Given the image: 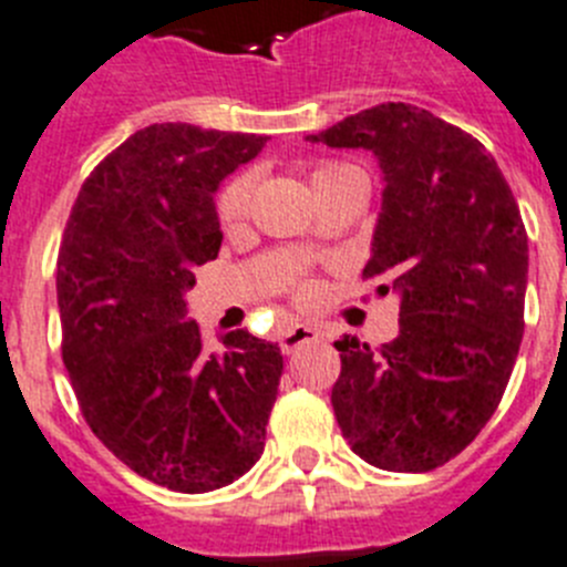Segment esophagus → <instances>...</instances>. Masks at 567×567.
<instances>
[{
  "instance_id": "1",
  "label": "esophagus",
  "mask_w": 567,
  "mask_h": 567,
  "mask_svg": "<svg viewBox=\"0 0 567 567\" xmlns=\"http://www.w3.org/2000/svg\"><path fill=\"white\" fill-rule=\"evenodd\" d=\"M321 330L313 328V324H293V328H288L282 333V339H279V347H282V353H296L299 347L308 344V341H316L321 339Z\"/></svg>"
}]
</instances>
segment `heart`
I'll return each mask as SVG.
<instances>
[{
	"label": "heart",
	"mask_w": 567,
	"mask_h": 567,
	"mask_svg": "<svg viewBox=\"0 0 567 567\" xmlns=\"http://www.w3.org/2000/svg\"><path fill=\"white\" fill-rule=\"evenodd\" d=\"M350 175H361V172L355 169V166H350V163H321V166H316L313 169V175H310V183H313L316 195H319L324 186H330V183ZM251 195H254V175L234 177V181L223 188L220 200H217V214H220L223 226L237 228L246 223L248 212H251ZM313 243L316 237H308V246H313ZM293 290L302 302H308L310 296L316 293L313 282H308V279L302 277H293Z\"/></svg>",
	"instance_id": "obj_1"
}]
</instances>
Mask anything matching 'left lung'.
I'll return each mask as SVG.
<instances>
[{"instance_id":"obj_1","label":"left lung","mask_w":567,"mask_h":567,"mask_svg":"<svg viewBox=\"0 0 567 567\" xmlns=\"http://www.w3.org/2000/svg\"><path fill=\"white\" fill-rule=\"evenodd\" d=\"M308 141L379 161L364 277H390L401 299L390 344L336 341V421L370 466L432 472L486 426L517 361L528 282L517 200L481 141L421 106L379 104Z\"/></svg>"}]
</instances>
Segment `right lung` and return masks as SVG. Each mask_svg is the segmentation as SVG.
Instances as JSON below:
<instances>
[{
    "mask_svg": "<svg viewBox=\"0 0 567 567\" xmlns=\"http://www.w3.org/2000/svg\"><path fill=\"white\" fill-rule=\"evenodd\" d=\"M265 135L152 124L86 177L61 237V355L84 421L132 472L203 494L265 449L282 353L248 330L208 353L186 316L195 268L217 259L220 183Z\"/></svg>",
    "mask_w": 567,
    "mask_h": 567,
    "instance_id": "right-lung-1",
    "label": "right lung"
}]
</instances>
